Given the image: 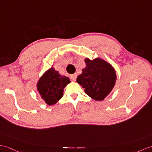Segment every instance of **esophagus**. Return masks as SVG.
<instances>
[{"mask_svg": "<svg viewBox=\"0 0 152 152\" xmlns=\"http://www.w3.org/2000/svg\"><path fill=\"white\" fill-rule=\"evenodd\" d=\"M77 74H73V75H70V78H71V79L73 81H75L76 79H77Z\"/></svg>", "mask_w": 152, "mask_h": 152, "instance_id": "1", "label": "esophagus"}]
</instances>
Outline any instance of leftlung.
<instances>
[{
    "label": "left lung",
    "instance_id": "8db88e82",
    "mask_svg": "<svg viewBox=\"0 0 152 152\" xmlns=\"http://www.w3.org/2000/svg\"><path fill=\"white\" fill-rule=\"evenodd\" d=\"M86 68L77 78V82L84 89L88 96L101 101L108 95L115 84V70L108 62L101 58L91 61L85 58Z\"/></svg>",
    "mask_w": 152,
    "mask_h": 152
}]
</instances>
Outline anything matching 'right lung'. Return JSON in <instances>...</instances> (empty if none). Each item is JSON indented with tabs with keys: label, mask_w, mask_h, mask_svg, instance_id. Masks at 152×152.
<instances>
[{
	"label": "right lung",
	"mask_w": 152,
	"mask_h": 152,
	"mask_svg": "<svg viewBox=\"0 0 152 152\" xmlns=\"http://www.w3.org/2000/svg\"><path fill=\"white\" fill-rule=\"evenodd\" d=\"M70 83L67 77L62 76L53 66L44 73L37 84L40 97L48 105H54L63 96L64 88Z\"/></svg>",
	"instance_id": "right-lung-1"
}]
</instances>
